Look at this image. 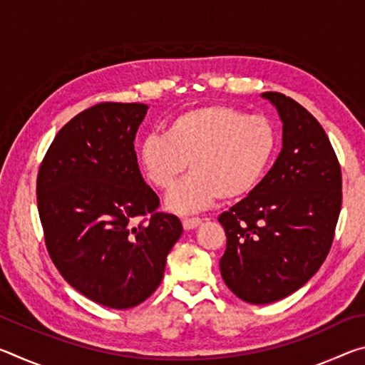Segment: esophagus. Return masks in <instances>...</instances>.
<instances>
[{
    "mask_svg": "<svg viewBox=\"0 0 365 365\" xmlns=\"http://www.w3.org/2000/svg\"><path fill=\"white\" fill-rule=\"evenodd\" d=\"M183 228L185 230H193V228H196L197 225L201 224V219H197V217H193V219H185L183 222Z\"/></svg>",
    "mask_w": 365,
    "mask_h": 365,
    "instance_id": "1",
    "label": "esophagus"
}]
</instances>
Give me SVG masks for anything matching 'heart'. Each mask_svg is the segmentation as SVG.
Masks as SVG:
<instances>
[{
    "mask_svg": "<svg viewBox=\"0 0 365 365\" xmlns=\"http://www.w3.org/2000/svg\"><path fill=\"white\" fill-rule=\"evenodd\" d=\"M279 137L267 117L246 115L230 104L183 110L138 146V163L154 187L169 190L185 169L191 174L168 195L174 212L201 211L220 197L252 193L274 160Z\"/></svg>",
    "mask_w": 365,
    "mask_h": 365,
    "instance_id": "obj_1",
    "label": "heart"
}]
</instances>
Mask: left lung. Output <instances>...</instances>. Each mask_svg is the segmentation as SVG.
<instances>
[{
	"mask_svg": "<svg viewBox=\"0 0 365 365\" xmlns=\"http://www.w3.org/2000/svg\"><path fill=\"white\" fill-rule=\"evenodd\" d=\"M261 96L279 110L282 151L259 187L219 215L227 235L222 279L251 304L309 282L329 255L341 209V169L322 125L289 96Z\"/></svg>",
	"mask_w": 365,
	"mask_h": 365,
	"instance_id": "1",
	"label": "left lung"
}]
</instances>
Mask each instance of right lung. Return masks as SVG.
Returning a JSON list of instances; mask_svg holds the SVG:
<instances>
[{
  "label": "right lung",
  "instance_id": "add662e5",
  "mask_svg": "<svg viewBox=\"0 0 365 365\" xmlns=\"http://www.w3.org/2000/svg\"><path fill=\"white\" fill-rule=\"evenodd\" d=\"M146 110L141 103L85 109L54 137L36 178L49 257L78 293L113 309L156 292L183 232L177 215L158 212L140 174L133 141ZM133 217L147 219L135 226Z\"/></svg>",
  "mask_w": 365,
  "mask_h": 365
}]
</instances>
